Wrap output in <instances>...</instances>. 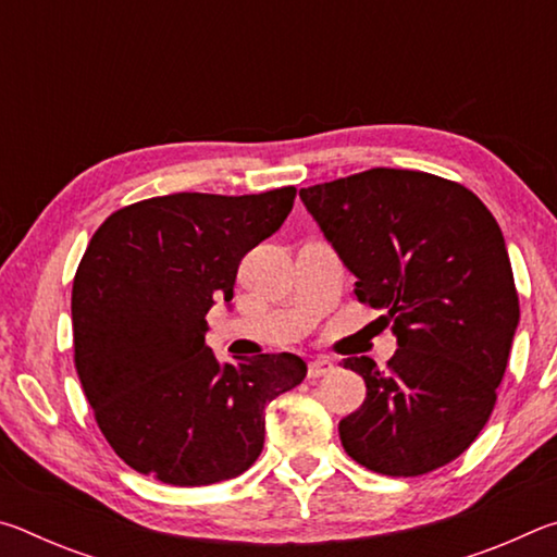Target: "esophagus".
Listing matches in <instances>:
<instances>
[{
  "label": "esophagus",
  "mask_w": 557,
  "mask_h": 557,
  "mask_svg": "<svg viewBox=\"0 0 557 557\" xmlns=\"http://www.w3.org/2000/svg\"><path fill=\"white\" fill-rule=\"evenodd\" d=\"M334 371V363L329 361V358H324V356H319V358H314V361H309V369H307V375L309 379H322V375H326V373H332Z\"/></svg>",
  "instance_id": "1"
}]
</instances>
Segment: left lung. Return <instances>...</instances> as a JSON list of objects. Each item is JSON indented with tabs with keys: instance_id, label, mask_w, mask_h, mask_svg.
<instances>
[{
	"instance_id": "8db88e82",
	"label": "left lung",
	"mask_w": 557,
	"mask_h": 557,
	"mask_svg": "<svg viewBox=\"0 0 557 557\" xmlns=\"http://www.w3.org/2000/svg\"><path fill=\"white\" fill-rule=\"evenodd\" d=\"M299 199L356 275L358 301L383 309L398 338L388 371L344 361L366 381L363 405L338 422L346 455L388 476L449 465L494 410L518 326L496 219L469 188L410 169H369Z\"/></svg>"
}]
</instances>
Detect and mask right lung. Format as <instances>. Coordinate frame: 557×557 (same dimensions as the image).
I'll use <instances>...</instances> for the list:
<instances>
[{
  "instance_id": "add662e5",
  "label": "right lung",
  "mask_w": 557,
  "mask_h": 557,
  "mask_svg": "<svg viewBox=\"0 0 557 557\" xmlns=\"http://www.w3.org/2000/svg\"><path fill=\"white\" fill-rule=\"evenodd\" d=\"M297 188L169 194L108 215L73 280L75 371L115 455L172 486L243 474L265 408L305 381L295 354L221 363L206 314L233 299L248 250L285 223Z\"/></svg>"
}]
</instances>
